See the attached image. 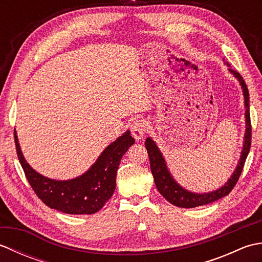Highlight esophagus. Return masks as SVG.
<instances>
[{
    "instance_id": "esophagus-1",
    "label": "esophagus",
    "mask_w": 262,
    "mask_h": 262,
    "mask_svg": "<svg viewBox=\"0 0 262 262\" xmlns=\"http://www.w3.org/2000/svg\"><path fill=\"white\" fill-rule=\"evenodd\" d=\"M130 130H132V135L134 136L136 141L142 140L146 133V122L143 119H136L130 125Z\"/></svg>"
}]
</instances>
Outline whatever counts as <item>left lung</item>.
I'll use <instances>...</instances> for the list:
<instances>
[{
    "label": "left lung",
    "instance_id": "8db88e82",
    "mask_svg": "<svg viewBox=\"0 0 262 262\" xmlns=\"http://www.w3.org/2000/svg\"><path fill=\"white\" fill-rule=\"evenodd\" d=\"M226 65L230 68L229 63H226ZM229 72L235 77L238 83H240L243 92L244 108H246V113H244V117H246V133H244L243 147L241 151L240 160H238L236 168L233 171L230 179L227 180L223 186L216 189V190L202 193L187 190V189L180 186L179 183L176 181L173 176L170 173L168 165H166V162L163 158V154L161 153L157 143H155L151 137H147L145 141V146L148 153L149 164H151V171L154 178L155 186H157L159 192L162 194L169 203L177 206V207L193 208L198 207V206L207 205L216 202V200L227 196V194L232 191V189L234 188L235 183L237 182L238 178L241 176L244 162H246L250 151V146H251V122H250L249 110V91L246 82H244L242 76L238 74L237 72L233 71L232 69H229Z\"/></svg>",
    "mask_w": 262,
    "mask_h": 262
}]
</instances>
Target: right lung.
<instances>
[{
	"instance_id": "obj_1",
	"label": "right lung",
	"mask_w": 262,
	"mask_h": 262,
	"mask_svg": "<svg viewBox=\"0 0 262 262\" xmlns=\"http://www.w3.org/2000/svg\"><path fill=\"white\" fill-rule=\"evenodd\" d=\"M14 141L20 164L33 191L48 207L72 215H90L103 207L116 189L122 155L135 143L130 132L126 130L103 149L84 173L73 179L55 180L40 174L27 162L15 130Z\"/></svg>"
}]
</instances>
